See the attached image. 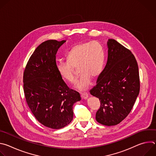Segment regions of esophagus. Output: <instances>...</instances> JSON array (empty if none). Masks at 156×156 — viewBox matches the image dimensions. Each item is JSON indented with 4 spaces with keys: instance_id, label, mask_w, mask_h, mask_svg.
<instances>
[{
    "instance_id": "34e87169",
    "label": "esophagus",
    "mask_w": 156,
    "mask_h": 156,
    "mask_svg": "<svg viewBox=\"0 0 156 156\" xmlns=\"http://www.w3.org/2000/svg\"><path fill=\"white\" fill-rule=\"evenodd\" d=\"M81 97L82 99H86L88 98V94L87 93H81Z\"/></svg>"
}]
</instances>
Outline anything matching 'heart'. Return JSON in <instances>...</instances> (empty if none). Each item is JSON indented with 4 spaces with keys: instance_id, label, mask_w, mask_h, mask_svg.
Wrapping results in <instances>:
<instances>
[{
    "instance_id": "heart-1",
    "label": "heart",
    "mask_w": 156,
    "mask_h": 156,
    "mask_svg": "<svg viewBox=\"0 0 156 156\" xmlns=\"http://www.w3.org/2000/svg\"><path fill=\"white\" fill-rule=\"evenodd\" d=\"M68 60L58 63L57 71L62 79L74 84L76 81L75 68L80 76L76 84L79 90L90 87L91 78L96 79L101 73L104 63V52L98 41L82 42L75 45L68 53Z\"/></svg>"
}]
</instances>
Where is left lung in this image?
Returning a JSON list of instances; mask_svg holds the SVG:
<instances>
[{"label": "left lung", "mask_w": 156, "mask_h": 156, "mask_svg": "<svg viewBox=\"0 0 156 156\" xmlns=\"http://www.w3.org/2000/svg\"><path fill=\"white\" fill-rule=\"evenodd\" d=\"M107 48L106 65L90 92L101 102L97 122L112 126L131 112L140 93V82L138 63L131 52L112 39L108 40Z\"/></svg>", "instance_id": "left-lung-1"}]
</instances>
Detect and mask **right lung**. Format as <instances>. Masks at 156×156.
Masks as SVG:
<instances>
[{"instance_id":"obj_1","label":"right lung","mask_w":156,"mask_h":156,"mask_svg":"<svg viewBox=\"0 0 156 156\" xmlns=\"http://www.w3.org/2000/svg\"><path fill=\"white\" fill-rule=\"evenodd\" d=\"M66 42L48 40L41 43L30 57L23 73V89L31 112L41 124L60 129L73 120V104L81 100L60 76L55 55Z\"/></svg>"}]
</instances>
